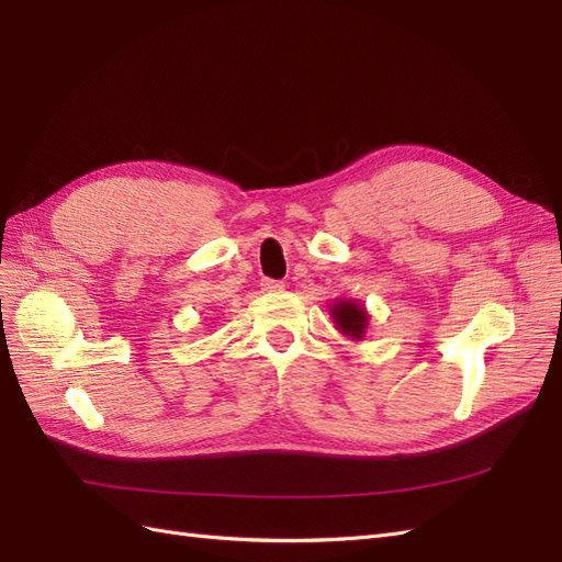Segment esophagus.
<instances>
[{"label": "esophagus", "instance_id": "esophagus-1", "mask_svg": "<svg viewBox=\"0 0 562 562\" xmlns=\"http://www.w3.org/2000/svg\"><path fill=\"white\" fill-rule=\"evenodd\" d=\"M283 281H271V279H265L262 281V291H267V293H277V291H283Z\"/></svg>", "mask_w": 562, "mask_h": 562}]
</instances>
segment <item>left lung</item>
I'll use <instances>...</instances> for the list:
<instances>
[{
    "mask_svg": "<svg viewBox=\"0 0 562 562\" xmlns=\"http://www.w3.org/2000/svg\"><path fill=\"white\" fill-rule=\"evenodd\" d=\"M330 316H333L335 328L345 337L353 339V342L366 339L370 314L359 300H335L330 307Z\"/></svg>",
    "mask_w": 562,
    "mask_h": 562,
    "instance_id": "1",
    "label": "left lung"
}]
</instances>
